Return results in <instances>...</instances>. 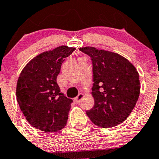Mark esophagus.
Returning <instances> with one entry per match:
<instances>
[{
	"label": "esophagus",
	"instance_id": "esophagus-1",
	"mask_svg": "<svg viewBox=\"0 0 159 159\" xmlns=\"http://www.w3.org/2000/svg\"><path fill=\"white\" fill-rule=\"evenodd\" d=\"M83 97H84V95H83V93H80V94L78 95L76 98H75V99H74L75 102H76V103H80V101H81V99H83Z\"/></svg>",
	"mask_w": 159,
	"mask_h": 159
}]
</instances>
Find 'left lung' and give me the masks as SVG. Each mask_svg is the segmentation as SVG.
Instances as JSON below:
<instances>
[{"label": "left lung", "mask_w": 159, "mask_h": 159, "mask_svg": "<svg viewBox=\"0 0 159 159\" xmlns=\"http://www.w3.org/2000/svg\"><path fill=\"white\" fill-rule=\"evenodd\" d=\"M91 57L94 106L86 115L97 126L111 128L122 123L130 115L140 93L139 75L135 66L122 56L97 50L93 47H80Z\"/></svg>", "instance_id": "left-lung-1"}]
</instances>
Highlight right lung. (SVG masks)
Segmentation results:
<instances>
[{
  "mask_svg": "<svg viewBox=\"0 0 159 159\" xmlns=\"http://www.w3.org/2000/svg\"><path fill=\"white\" fill-rule=\"evenodd\" d=\"M75 49L60 46L43 52L21 71L16 89L17 100L27 121L34 128L54 132L66 126L73 100L60 92L57 77L64 59Z\"/></svg>",
  "mask_w": 159,
  "mask_h": 159,
  "instance_id": "right-lung-1",
  "label": "right lung"
}]
</instances>
